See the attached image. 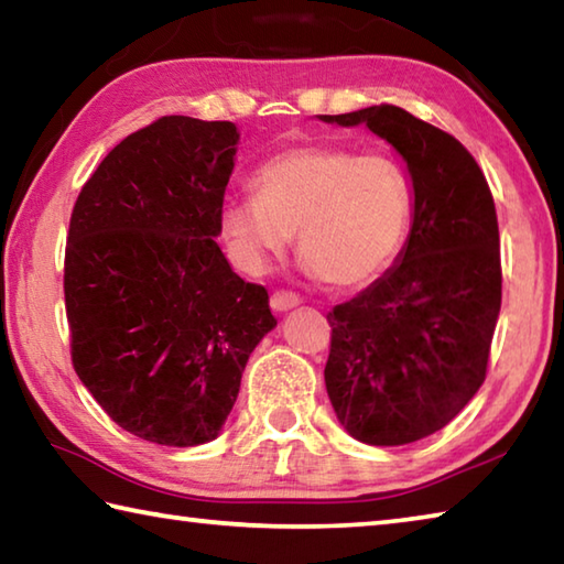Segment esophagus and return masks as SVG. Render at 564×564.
I'll return each mask as SVG.
<instances>
[{"mask_svg":"<svg viewBox=\"0 0 564 564\" xmlns=\"http://www.w3.org/2000/svg\"><path fill=\"white\" fill-rule=\"evenodd\" d=\"M295 305H301V299L291 291H275L271 295V308L275 313H285V311H293Z\"/></svg>","mask_w":564,"mask_h":564,"instance_id":"obj_1","label":"esophagus"}]
</instances>
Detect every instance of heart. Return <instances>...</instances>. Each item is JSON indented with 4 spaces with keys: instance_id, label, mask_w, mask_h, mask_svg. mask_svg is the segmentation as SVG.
I'll use <instances>...</instances> for the list:
<instances>
[{
    "instance_id": "b5f03b06",
    "label": "heart",
    "mask_w": 564,
    "mask_h": 564,
    "mask_svg": "<svg viewBox=\"0 0 564 564\" xmlns=\"http://www.w3.org/2000/svg\"><path fill=\"white\" fill-rule=\"evenodd\" d=\"M251 184L256 197L229 199L221 209V234L243 271H269L299 234L305 273L337 289H360L404 249L412 182L402 162L384 152L291 148L261 162Z\"/></svg>"
}]
</instances>
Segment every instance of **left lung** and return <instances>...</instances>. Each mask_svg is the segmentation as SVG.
<instances>
[{
	"instance_id": "obj_1",
	"label": "left lung",
	"mask_w": 564,
	"mask_h": 564,
	"mask_svg": "<svg viewBox=\"0 0 564 564\" xmlns=\"http://www.w3.org/2000/svg\"><path fill=\"white\" fill-rule=\"evenodd\" d=\"M367 126L404 160L412 229L392 269L327 313L325 387L337 422L370 446L444 429L486 380L500 313V239L484 172L460 142L397 106L317 116Z\"/></svg>"
}]
</instances>
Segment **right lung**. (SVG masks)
Wrapping results in <instances>:
<instances>
[{
  "instance_id": "obj_1",
  "label": "right lung",
  "mask_w": 564,
  "mask_h": 564,
  "mask_svg": "<svg viewBox=\"0 0 564 564\" xmlns=\"http://www.w3.org/2000/svg\"><path fill=\"white\" fill-rule=\"evenodd\" d=\"M237 145L229 120L160 118L108 152L70 214L76 375L112 422L152 444L214 442L275 327L263 285L234 273L214 241Z\"/></svg>"
}]
</instances>
